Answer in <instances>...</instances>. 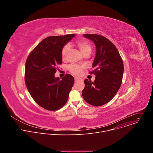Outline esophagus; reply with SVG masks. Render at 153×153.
Returning <instances> with one entry per match:
<instances>
[{
  "instance_id": "obj_1",
  "label": "esophagus",
  "mask_w": 153,
  "mask_h": 153,
  "mask_svg": "<svg viewBox=\"0 0 153 153\" xmlns=\"http://www.w3.org/2000/svg\"><path fill=\"white\" fill-rule=\"evenodd\" d=\"M74 79H75V82H78L80 80V78H78V77H75Z\"/></svg>"
}]
</instances>
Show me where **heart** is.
Wrapping results in <instances>:
<instances>
[{"label":"heart","mask_w":153,"mask_h":153,"mask_svg":"<svg viewBox=\"0 0 153 153\" xmlns=\"http://www.w3.org/2000/svg\"><path fill=\"white\" fill-rule=\"evenodd\" d=\"M77 45H78L79 48H80V51H82V53H83V54L86 52L91 53V47L90 44L88 42H87L86 41H79L77 42ZM70 46L69 44L65 45L63 47L62 51H61V56H62V58L63 59H66L68 53L70 50ZM83 68V67L79 66V65H78L72 64V65H70L68 67V69L72 74H75V75H78L80 73Z\"/></svg>","instance_id":"heart-1"}]
</instances>
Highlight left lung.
<instances>
[{"instance_id": "8db88e82", "label": "left lung", "mask_w": 153, "mask_h": 153, "mask_svg": "<svg viewBox=\"0 0 153 153\" xmlns=\"http://www.w3.org/2000/svg\"><path fill=\"white\" fill-rule=\"evenodd\" d=\"M83 36L92 40L96 46L92 65L94 70L91 72L96 75V79L93 82L84 80L82 94L87 103L99 106L110 102L119 90L123 74V60L115 45L106 37L96 34Z\"/></svg>"}]
</instances>
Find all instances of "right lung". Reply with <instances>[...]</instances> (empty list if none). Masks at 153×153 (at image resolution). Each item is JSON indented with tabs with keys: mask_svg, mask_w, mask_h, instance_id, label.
<instances>
[{
	"mask_svg": "<svg viewBox=\"0 0 153 153\" xmlns=\"http://www.w3.org/2000/svg\"><path fill=\"white\" fill-rule=\"evenodd\" d=\"M75 36L48 37L39 43L27 59L25 80L27 89L34 101L46 110H57L68 100L74 77L67 74L60 80L54 74L57 65L62 63L63 47Z\"/></svg>",
	"mask_w": 153,
	"mask_h": 153,
	"instance_id": "add662e5",
	"label": "right lung"
}]
</instances>
